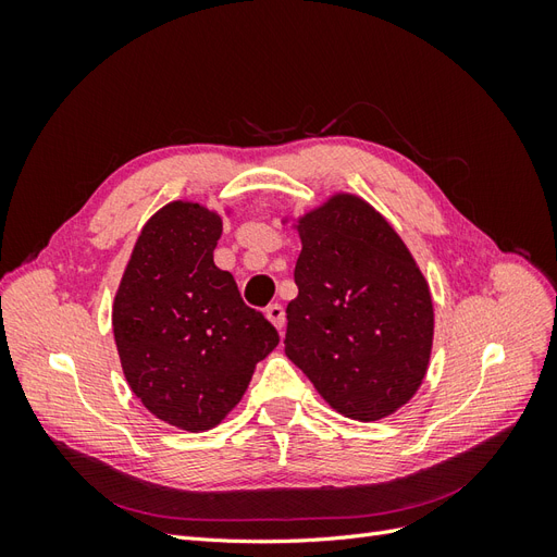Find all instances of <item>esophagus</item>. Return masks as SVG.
Wrapping results in <instances>:
<instances>
[{
	"label": "esophagus",
	"mask_w": 557,
	"mask_h": 557,
	"mask_svg": "<svg viewBox=\"0 0 557 557\" xmlns=\"http://www.w3.org/2000/svg\"><path fill=\"white\" fill-rule=\"evenodd\" d=\"M264 313L269 318V323H272L276 330H283V325H285V311H283L281 305H269Z\"/></svg>",
	"instance_id": "obj_1"
}]
</instances>
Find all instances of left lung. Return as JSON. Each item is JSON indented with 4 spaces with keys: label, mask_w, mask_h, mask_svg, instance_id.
Wrapping results in <instances>:
<instances>
[{
    "label": "left lung",
    "mask_w": 557,
    "mask_h": 557,
    "mask_svg": "<svg viewBox=\"0 0 557 557\" xmlns=\"http://www.w3.org/2000/svg\"><path fill=\"white\" fill-rule=\"evenodd\" d=\"M288 223L301 252L285 356L336 413L360 423L393 416L423 385L434 342V301L413 252L352 193L283 215Z\"/></svg>",
    "instance_id": "obj_1"
}]
</instances>
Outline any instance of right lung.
Masks as SVG:
<instances>
[{
    "instance_id": "right-lung-1",
    "label": "right lung",
    "mask_w": 557,
    "mask_h": 557,
    "mask_svg": "<svg viewBox=\"0 0 557 557\" xmlns=\"http://www.w3.org/2000/svg\"><path fill=\"white\" fill-rule=\"evenodd\" d=\"M174 199L141 227L111 309L113 339L132 393L156 418L185 432L223 423L256 364L278 346L269 320L244 305L213 250L223 218Z\"/></svg>"
}]
</instances>
